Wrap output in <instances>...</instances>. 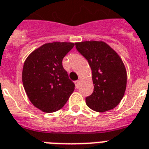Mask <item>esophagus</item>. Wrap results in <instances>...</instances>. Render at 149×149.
Here are the masks:
<instances>
[{"mask_svg": "<svg viewBox=\"0 0 149 149\" xmlns=\"http://www.w3.org/2000/svg\"><path fill=\"white\" fill-rule=\"evenodd\" d=\"M80 80H77V81L75 82V84H76V86H77V88H78V87H79V85H80Z\"/></svg>", "mask_w": 149, "mask_h": 149, "instance_id": "esophagus-1", "label": "esophagus"}]
</instances>
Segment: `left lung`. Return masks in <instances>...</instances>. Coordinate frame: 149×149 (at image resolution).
Instances as JSON below:
<instances>
[{"label": "left lung", "mask_w": 149, "mask_h": 149, "mask_svg": "<svg viewBox=\"0 0 149 149\" xmlns=\"http://www.w3.org/2000/svg\"><path fill=\"white\" fill-rule=\"evenodd\" d=\"M78 51L88 61L94 91L86 98V104L97 112L116 107L124 96L127 73L118 53L102 41L76 42Z\"/></svg>", "instance_id": "8db88e82"}]
</instances>
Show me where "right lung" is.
Segmentation results:
<instances>
[{
    "label": "right lung",
    "instance_id": "obj_1",
    "mask_svg": "<svg viewBox=\"0 0 149 149\" xmlns=\"http://www.w3.org/2000/svg\"><path fill=\"white\" fill-rule=\"evenodd\" d=\"M72 42L45 43L31 53L24 61L22 80L28 99L46 113L63 107L75 84L62 66L64 57L74 47Z\"/></svg>",
    "mask_w": 149,
    "mask_h": 149
}]
</instances>
